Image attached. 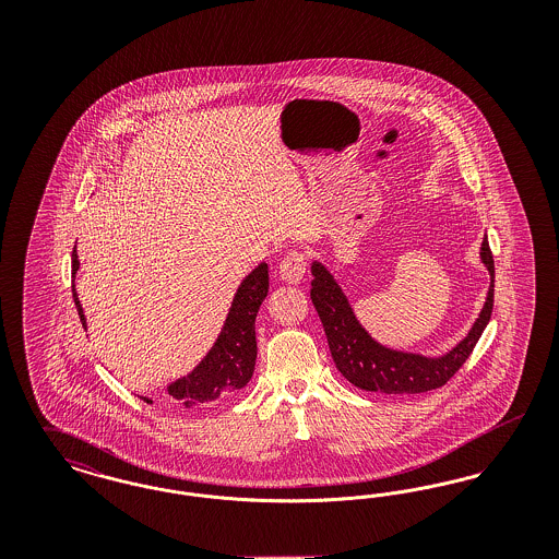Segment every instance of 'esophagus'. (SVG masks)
I'll return each instance as SVG.
<instances>
[{"label": "esophagus", "instance_id": "1", "mask_svg": "<svg viewBox=\"0 0 559 559\" xmlns=\"http://www.w3.org/2000/svg\"><path fill=\"white\" fill-rule=\"evenodd\" d=\"M306 267H308L306 255L301 251H289L281 262L278 274L285 283H299L306 274Z\"/></svg>", "mask_w": 559, "mask_h": 559}]
</instances>
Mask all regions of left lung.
I'll use <instances>...</instances> for the list:
<instances>
[{
	"label": "left lung",
	"instance_id": "obj_1",
	"mask_svg": "<svg viewBox=\"0 0 559 559\" xmlns=\"http://www.w3.org/2000/svg\"><path fill=\"white\" fill-rule=\"evenodd\" d=\"M479 260L490 274V287L478 319L469 333L442 356H424L400 352L374 342L358 322L346 295L333 274L320 262H312L310 297L324 326V335L335 367L347 381L365 392L381 394H421L442 388L454 372L463 367L478 344L495 304V260L484 237Z\"/></svg>",
	"mask_w": 559,
	"mask_h": 559
}]
</instances>
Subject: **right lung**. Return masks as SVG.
I'll return each instance as SVG.
<instances>
[{
	"instance_id": "right-lung-1",
	"label": "right lung",
	"mask_w": 559,
	"mask_h": 559,
	"mask_svg": "<svg viewBox=\"0 0 559 559\" xmlns=\"http://www.w3.org/2000/svg\"><path fill=\"white\" fill-rule=\"evenodd\" d=\"M80 270L78 249H73V276ZM267 295V264H260L251 274H247L235 293L233 306L228 310L226 322L215 340L207 356L188 372L187 377L176 379L167 385V394L185 408H194L228 399L242 390L255 369L258 342H255V317ZM73 299L80 312L81 324H85V314L73 283ZM142 399V396H140ZM151 402L148 399H144Z\"/></svg>"
}]
</instances>
